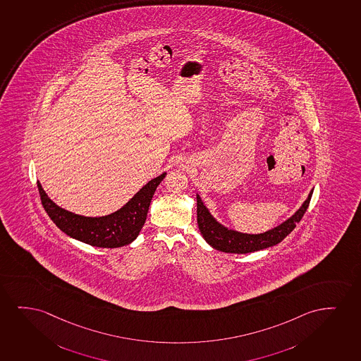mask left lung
Returning <instances> with one entry per match:
<instances>
[{
    "label": "left lung",
    "instance_id": "left-lung-1",
    "mask_svg": "<svg viewBox=\"0 0 361 361\" xmlns=\"http://www.w3.org/2000/svg\"><path fill=\"white\" fill-rule=\"evenodd\" d=\"M312 192L314 188L310 191L306 201L290 218H288L278 226H274L273 229L267 230L261 234L240 233L220 224L219 221L212 216L211 212L202 201L201 196L197 193V223L203 239L218 251L226 253L255 252L279 244L295 229L296 224L304 216L305 212L309 207Z\"/></svg>",
    "mask_w": 361,
    "mask_h": 361
}]
</instances>
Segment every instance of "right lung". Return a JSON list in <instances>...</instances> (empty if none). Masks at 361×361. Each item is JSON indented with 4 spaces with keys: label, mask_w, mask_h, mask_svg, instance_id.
I'll use <instances>...</instances> for the list:
<instances>
[{
    "label": "right lung",
    "mask_w": 361,
    "mask_h": 361,
    "mask_svg": "<svg viewBox=\"0 0 361 361\" xmlns=\"http://www.w3.org/2000/svg\"><path fill=\"white\" fill-rule=\"evenodd\" d=\"M165 175L166 173H163L152 178L125 206L103 216H80L66 211L47 196L39 181L38 190L47 216L66 235L95 247H121L137 239L147 219L155 190Z\"/></svg>",
    "instance_id": "add662e5"
}]
</instances>
